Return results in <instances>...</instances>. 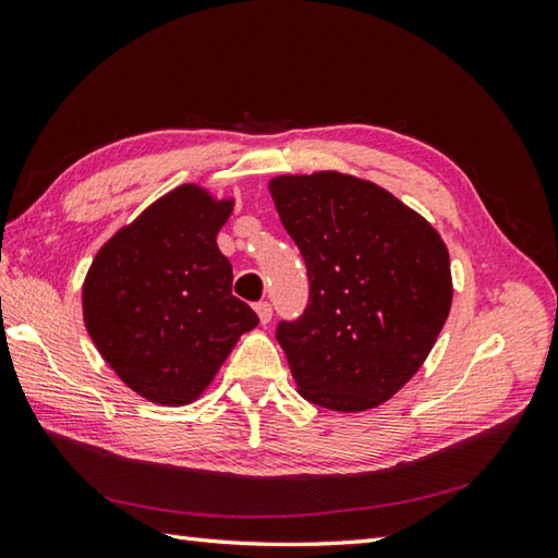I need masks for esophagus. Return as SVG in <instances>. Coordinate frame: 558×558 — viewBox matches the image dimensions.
<instances>
[{
	"label": "esophagus",
	"instance_id": "34e87169",
	"mask_svg": "<svg viewBox=\"0 0 558 558\" xmlns=\"http://www.w3.org/2000/svg\"><path fill=\"white\" fill-rule=\"evenodd\" d=\"M254 310H256V314H258V322L264 324V326L272 318V306H270L268 302H258V304L254 306Z\"/></svg>",
	"mask_w": 558,
	"mask_h": 558
}]
</instances>
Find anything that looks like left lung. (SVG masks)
Masks as SVG:
<instances>
[{
  "mask_svg": "<svg viewBox=\"0 0 558 558\" xmlns=\"http://www.w3.org/2000/svg\"><path fill=\"white\" fill-rule=\"evenodd\" d=\"M268 189L310 276L304 314L276 330L300 396L336 412L381 405L417 374L448 318L441 234L352 174H282Z\"/></svg>",
  "mask_w": 558,
  "mask_h": 558,
  "instance_id": "1",
  "label": "left lung"
}]
</instances>
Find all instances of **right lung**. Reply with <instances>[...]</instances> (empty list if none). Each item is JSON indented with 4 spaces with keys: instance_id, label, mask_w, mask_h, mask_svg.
Listing matches in <instances>:
<instances>
[{
    "instance_id": "1",
    "label": "right lung",
    "mask_w": 558,
    "mask_h": 558,
    "mask_svg": "<svg viewBox=\"0 0 558 558\" xmlns=\"http://www.w3.org/2000/svg\"><path fill=\"white\" fill-rule=\"evenodd\" d=\"M232 198L182 184L150 204L93 258L83 322L102 360L158 405L196 400L258 316L232 294L216 236Z\"/></svg>"
}]
</instances>
